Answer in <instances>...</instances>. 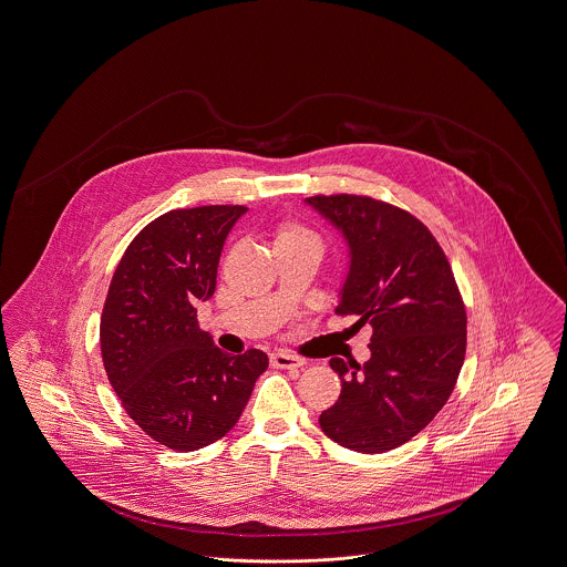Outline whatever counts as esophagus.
<instances>
[{
    "instance_id": "obj_1",
    "label": "esophagus",
    "mask_w": 567,
    "mask_h": 567,
    "mask_svg": "<svg viewBox=\"0 0 567 567\" xmlns=\"http://www.w3.org/2000/svg\"><path fill=\"white\" fill-rule=\"evenodd\" d=\"M271 365L278 368V370H298V368H302L305 363H302L298 357H293V354L274 352V354H271Z\"/></svg>"
}]
</instances>
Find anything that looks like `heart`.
Listing matches in <instances>:
<instances>
[{
  "label": "heart",
  "instance_id": "1",
  "mask_svg": "<svg viewBox=\"0 0 567 567\" xmlns=\"http://www.w3.org/2000/svg\"><path fill=\"white\" fill-rule=\"evenodd\" d=\"M296 244H319V239H317V235L302 226H296V224L280 226L276 233V248L296 246Z\"/></svg>",
  "mask_w": 567,
  "mask_h": 567
}]
</instances>
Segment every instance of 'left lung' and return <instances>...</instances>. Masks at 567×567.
Listing matches in <instances>:
<instances>
[{"instance_id":"obj_1","label":"left lung","mask_w":567,"mask_h":567,"mask_svg":"<svg viewBox=\"0 0 567 567\" xmlns=\"http://www.w3.org/2000/svg\"><path fill=\"white\" fill-rule=\"evenodd\" d=\"M343 239L348 271L337 313L370 321L365 363L330 359L339 400L319 415L339 445L386 452L426 429L465 359V309L440 244L411 213L363 195L305 199Z\"/></svg>"}]
</instances>
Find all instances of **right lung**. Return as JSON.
Masks as SVG:
<instances>
[{"label": "right lung", "mask_w": 567, "mask_h": 567, "mask_svg": "<svg viewBox=\"0 0 567 567\" xmlns=\"http://www.w3.org/2000/svg\"><path fill=\"white\" fill-rule=\"evenodd\" d=\"M246 213L199 206L161 215L127 246L106 296V377L134 424L178 452L221 440L269 365L260 350L221 352L195 309L213 298L224 244Z\"/></svg>", "instance_id": "add662e5"}]
</instances>
